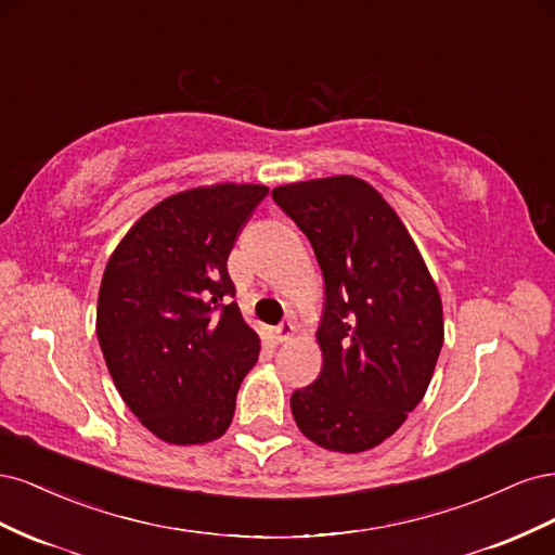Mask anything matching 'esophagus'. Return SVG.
Here are the masks:
<instances>
[{"mask_svg": "<svg viewBox=\"0 0 555 555\" xmlns=\"http://www.w3.org/2000/svg\"><path fill=\"white\" fill-rule=\"evenodd\" d=\"M294 333H296V324L287 319V322H282V324L275 326V340L278 343H287V340L294 338Z\"/></svg>", "mask_w": 555, "mask_h": 555, "instance_id": "obj_1", "label": "esophagus"}]
</instances>
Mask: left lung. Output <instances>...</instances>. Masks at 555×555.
Returning <instances> with one entry per match:
<instances>
[{"label":"left lung","instance_id":"left-lung-1","mask_svg":"<svg viewBox=\"0 0 555 555\" xmlns=\"http://www.w3.org/2000/svg\"><path fill=\"white\" fill-rule=\"evenodd\" d=\"M273 198L312 243L326 284L317 328L324 365L292 396L296 426L324 449L367 451L428 389L444 340L440 292L405 224L365 180L292 182Z\"/></svg>","mask_w":555,"mask_h":555}]
</instances>
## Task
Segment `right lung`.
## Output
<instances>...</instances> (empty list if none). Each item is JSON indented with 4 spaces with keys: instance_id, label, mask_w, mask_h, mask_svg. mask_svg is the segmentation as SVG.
Returning <instances> with one entry per match:
<instances>
[{
    "instance_id": "right-lung-1",
    "label": "right lung",
    "mask_w": 555,
    "mask_h": 555,
    "mask_svg": "<svg viewBox=\"0 0 555 555\" xmlns=\"http://www.w3.org/2000/svg\"><path fill=\"white\" fill-rule=\"evenodd\" d=\"M263 184L220 182L159 201L111 255L96 338L139 422L169 444L227 433L241 382L259 359L227 259Z\"/></svg>"
}]
</instances>
